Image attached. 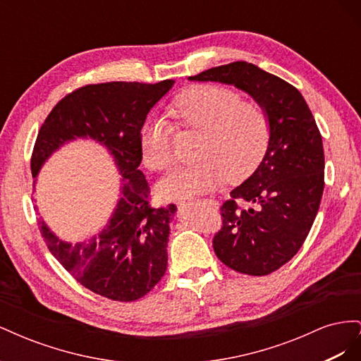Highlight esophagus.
<instances>
[{"label":"esophagus","mask_w":361,"mask_h":361,"mask_svg":"<svg viewBox=\"0 0 361 361\" xmlns=\"http://www.w3.org/2000/svg\"><path fill=\"white\" fill-rule=\"evenodd\" d=\"M197 202H200V203H203V204L214 206V207H216V204H218V202H215V200H212V199H203V200H197Z\"/></svg>","instance_id":"obj_1"}]
</instances>
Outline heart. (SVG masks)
<instances>
[{
  "label": "heart",
  "instance_id": "1",
  "mask_svg": "<svg viewBox=\"0 0 361 361\" xmlns=\"http://www.w3.org/2000/svg\"><path fill=\"white\" fill-rule=\"evenodd\" d=\"M178 129L195 130L200 138L195 166L162 180L164 199H187L209 192L227 179H247L264 158L271 137L269 116L264 105L243 101L236 90L216 84L190 87L169 106ZM141 155L154 171H170L176 164L173 128L164 118H149L140 133Z\"/></svg>",
  "mask_w": 361,
  "mask_h": 361
}]
</instances>
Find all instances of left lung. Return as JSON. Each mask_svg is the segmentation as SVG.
I'll use <instances>...</instances> for the list:
<instances>
[{"label": "left lung", "instance_id": "left-lung-1", "mask_svg": "<svg viewBox=\"0 0 361 361\" xmlns=\"http://www.w3.org/2000/svg\"><path fill=\"white\" fill-rule=\"evenodd\" d=\"M233 84L264 105L271 122L267 154L257 170L231 192L214 235L216 257L247 276H268L298 253L324 192L322 137L295 87L247 61L190 76Z\"/></svg>", "mask_w": 361, "mask_h": 361}]
</instances>
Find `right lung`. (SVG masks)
<instances>
[{
  "label": "right lung",
  "mask_w": 361,
  "mask_h": 361,
  "mask_svg": "<svg viewBox=\"0 0 361 361\" xmlns=\"http://www.w3.org/2000/svg\"><path fill=\"white\" fill-rule=\"evenodd\" d=\"M173 82L113 81L78 87L52 108L32 147L35 178L54 150L76 137L99 141L113 154L123 176L122 197L110 224L99 235L71 245L39 220L42 238L63 268L84 288L111 301L143 298L167 269L169 224L176 206L150 204V187L138 167L143 159L141 128L150 108Z\"/></svg>",
  "instance_id": "right-lung-1"
}]
</instances>
